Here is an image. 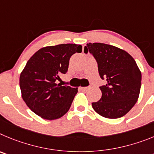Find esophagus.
Segmentation results:
<instances>
[{
  "label": "esophagus",
  "mask_w": 154,
  "mask_h": 154,
  "mask_svg": "<svg viewBox=\"0 0 154 154\" xmlns=\"http://www.w3.org/2000/svg\"><path fill=\"white\" fill-rule=\"evenodd\" d=\"M80 88L82 90V91H87V90L88 89V87H80Z\"/></svg>",
  "instance_id": "esophagus-1"
}]
</instances>
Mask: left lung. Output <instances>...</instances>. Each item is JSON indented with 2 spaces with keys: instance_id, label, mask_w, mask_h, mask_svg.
Returning <instances> with one entry per match:
<instances>
[{
  "instance_id": "1",
  "label": "left lung",
  "mask_w": 154,
  "mask_h": 154,
  "mask_svg": "<svg viewBox=\"0 0 154 154\" xmlns=\"http://www.w3.org/2000/svg\"><path fill=\"white\" fill-rule=\"evenodd\" d=\"M94 56L100 77L106 85L100 87L102 97L92 103L94 110L102 117L117 119L131 110L141 87V72L134 58L124 50L102 43H89L84 53Z\"/></svg>"
}]
</instances>
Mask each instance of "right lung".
Returning <instances> with one entry per match:
<instances>
[{
    "label": "right lung",
    "mask_w": 154,
    "mask_h": 154,
    "mask_svg": "<svg viewBox=\"0 0 154 154\" xmlns=\"http://www.w3.org/2000/svg\"><path fill=\"white\" fill-rule=\"evenodd\" d=\"M81 52V45L59 44L41 48L29 59L20 74V87L23 101L34 113L56 120L68 111L77 88L55 82L67 72L70 57Z\"/></svg>",
    "instance_id": "obj_1"
}]
</instances>
